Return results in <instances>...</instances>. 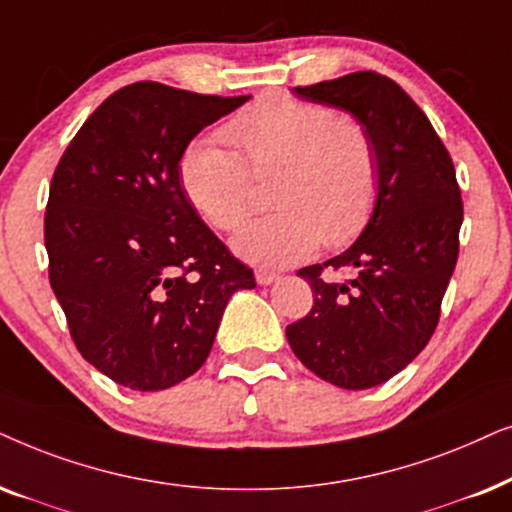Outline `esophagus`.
Returning a JSON list of instances; mask_svg holds the SVG:
<instances>
[{
	"label": "esophagus",
	"instance_id": "obj_1",
	"mask_svg": "<svg viewBox=\"0 0 512 512\" xmlns=\"http://www.w3.org/2000/svg\"><path fill=\"white\" fill-rule=\"evenodd\" d=\"M278 278V274H274V271H267V269H257L255 271V281L260 285H271Z\"/></svg>",
	"mask_w": 512,
	"mask_h": 512
}]
</instances>
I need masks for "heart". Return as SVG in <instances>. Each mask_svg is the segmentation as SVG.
Here are the masks:
<instances>
[{
  "label": "heart",
  "instance_id": "1",
  "mask_svg": "<svg viewBox=\"0 0 512 512\" xmlns=\"http://www.w3.org/2000/svg\"><path fill=\"white\" fill-rule=\"evenodd\" d=\"M234 152L213 138L189 142L180 185L215 229L234 231L255 201L252 177H269L274 213L245 224L234 250L262 267H285L316 248L349 243L379 196L377 147L365 126L292 95H262L224 126Z\"/></svg>",
  "mask_w": 512,
  "mask_h": 512
}]
</instances>
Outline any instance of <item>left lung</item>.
I'll list each match as a JSON object with an SVG mask.
<instances>
[{"label":"left lung","mask_w":512,"mask_h":512,"mask_svg":"<svg viewBox=\"0 0 512 512\" xmlns=\"http://www.w3.org/2000/svg\"><path fill=\"white\" fill-rule=\"evenodd\" d=\"M299 98L349 112L377 147L379 196L358 241L297 271L313 306L285 327L290 349L320 379L363 391L405 370L440 320L459 257L461 189L447 147L417 102L377 72L297 86ZM351 268L346 284L327 267Z\"/></svg>","instance_id":"1"}]
</instances>
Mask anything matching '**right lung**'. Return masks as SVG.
<instances>
[{
	"mask_svg": "<svg viewBox=\"0 0 512 512\" xmlns=\"http://www.w3.org/2000/svg\"><path fill=\"white\" fill-rule=\"evenodd\" d=\"M250 95L222 98L156 81L119 88L79 128L44 217L49 281L81 356L133 391L192 377L224 306L252 269L201 220L180 156Z\"/></svg>",
	"mask_w": 512,
	"mask_h": 512,
	"instance_id": "right-lung-1",
	"label": "right lung"
}]
</instances>
